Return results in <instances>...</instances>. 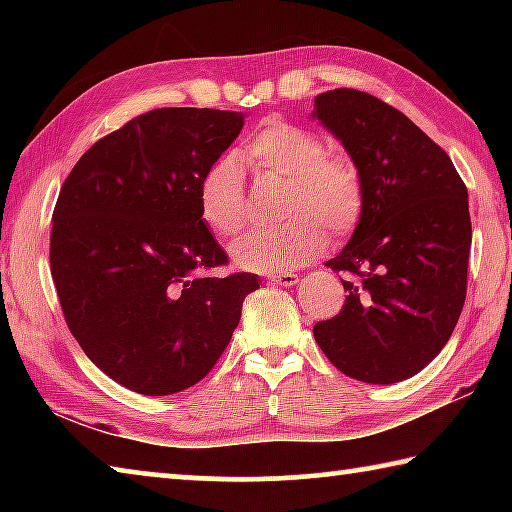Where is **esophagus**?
<instances>
[{
	"label": "esophagus",
	"mask_w": 512,
	"mask_h": 512,
	"mask_svg": "<svg viewBox=\"0 0 512 512\" xmlns=\"http://www.w3.org/2000/svg\"><path fill=\"white\" fill-rule=\"evenodd\" d=\"M268 282L280 284V287H296V284L300 282V277L296 273H271L268 275Z\"/></svg>",
	"instance_id": "1"
}]
</instances>
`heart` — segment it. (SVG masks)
Masks as SVG:
<instances>
[{
    "label": "heart",
    "mask_w": 512,
    "mask_h": 512,
    "mask_svg": "<svg viewBox=\"0 0 512 512\" xmlns=\"http://www.w3.org/2000/svg\"><path fill=\"white\" fill-rule=\"evenodd\" d=\"M250 167L287 178L280 225L246 232L232 244L239 268L277 273L302 266L325 248V230L341 237L357 225L363 210L361 176L345 155H329L325 140L291 121H264L239 149ZM198 210L207 228L232 237L246 219L244 176L235 158H219L198 180Z\"/></svg>",
    "instance_id": "1"
}]
</instances>
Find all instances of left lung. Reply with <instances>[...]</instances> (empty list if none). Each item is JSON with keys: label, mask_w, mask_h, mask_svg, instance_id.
Segmentation results:
<instances>
[{"label": "left lung", "mask_w": 512, "mask_h": 512, "mask_svg": "<svg viewBox=\"0 0 512 512\" xmlns=\"http://www.w3.org/2000/svg\"><path fill=\"white\" fill-rule=\"evenodd\" d=\"M363 187L357 228L325 266L348 271V296L314 339L343 375L395 384L438 357L463 311L472 223L449 155L400 110L339 88L314 99Z\"/></svg>", "instance_id": "1"}]
</instances>
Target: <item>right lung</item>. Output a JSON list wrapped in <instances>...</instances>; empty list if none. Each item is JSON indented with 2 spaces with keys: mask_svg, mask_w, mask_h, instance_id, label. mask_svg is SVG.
I'll return each instance as SVG.
<instances>
[{
  "mask_svg": "<svg viewBox=\"0 0 512 512\" xmlns=\"http://www.w3.org/2000/svg\"><path fill=\"white\" fill-rule=\"evenodd\" d=\"M244 112L160 108L83 153L60 189L51 275L69 332L99 370L142 395L201 381L228 348L253 273L228 262L198 210V180Z\"/></svg>",
  "mask_w": 512,
  "mask_h": 512,
  "instance_id": "right-lung-1",
  "label": "right lung"
}]
</instances>
